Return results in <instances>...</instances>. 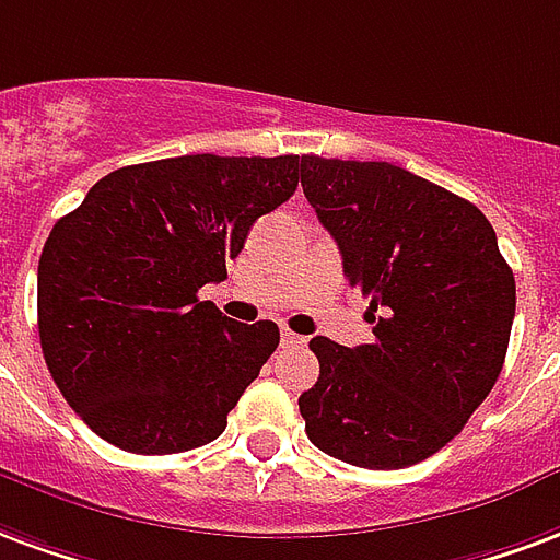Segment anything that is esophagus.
I'll return each mask as SVG.
<instances>
[{
  "label": "esophagus",
  "instance_id": "1",
  "mask_svg": "<svg viewBox=\"0 0 560 560\" xmlns=\"http://www.w3.org/2000/svg\"><path fill=\"white\" fill-rule=\"evenodd\" d=\"M305 341H308V338H302V335L291 332V329L281 332V343H284V347H305Z\"/></svg>",
  "mask_w": 560,
  "mask_h": 560
}]
</instances>
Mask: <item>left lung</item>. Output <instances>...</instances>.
Instances as JSON below:
<instances>
[{"mask_svg":"<svg viewBox=\"0 0 560 560\" xmlns=\"http://www.w3.org/2000/svg\"><path fill=\"white\" fill-rule=\"evenodd\" d=\"M302 192L371 296L374 341L312 338L320 376L300 395L305 433L362 469L445 448L499 380L516 281L466 198L392 163L302 156Z\"/></svg>","mask_w":560,"mask_h":560,"instance_id":"8db88e82","label":"left lung"}]
</instances>
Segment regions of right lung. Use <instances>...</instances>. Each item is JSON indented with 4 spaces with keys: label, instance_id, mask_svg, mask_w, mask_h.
<instances>
[{
    "label": "right lung",
    "instance_id": "add662e5",
    "mask_svg": "<svg viewBox=\"0 0 560 560\" xmlns=\"http://www.w3.org/2000/svg\"><path fill=\"white\" fill-rule=\"evenodd\" d=\"M300 168L293 153L124 165L52 225L37 264L40 350L97 436L180 454L225 430L279 326L222 317L198 291L225 279L255 219L296 192Z\"/></svg>",
    "mask_w": 560,
    "mask_h": 560
}]
</instances>
